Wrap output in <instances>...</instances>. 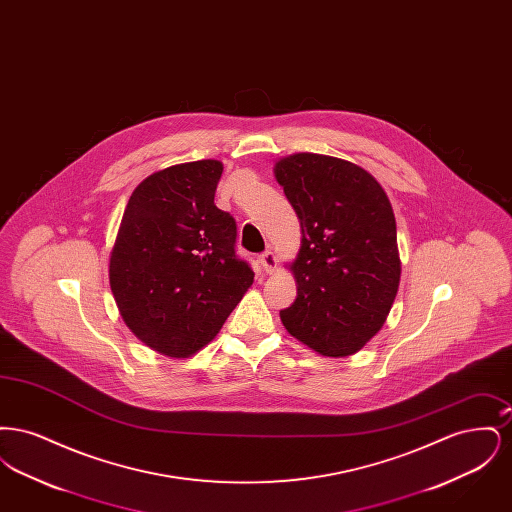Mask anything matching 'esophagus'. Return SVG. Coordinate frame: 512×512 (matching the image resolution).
Masks as SVG:
<instances>
[{"label":"esophagus","mask_w":512,"mask_h":512,"mask_svg":"<svg viewBox=\"0 0 512 512\" xmlns=\"http://www.w3.org/2000/svg\"><path fill=\"white\" fill-rule=\"evenodd\" d=\"M259 263H261V267L263 270L267 272V274H272L276 267H278V259H276V255L268 249L265 253H261V257H259Z\"/></svg>","instance_id":"34e87169"}]
</instances>
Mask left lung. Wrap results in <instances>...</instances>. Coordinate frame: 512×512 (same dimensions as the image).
<instances>
[{
	"label": "left lung",
	"instance_id": "left-lung-1",
	"mask_svg": "<svg viewBox=\"0 0 512 512\" xmlns=\"http://www.w3.org/2000/svg\"><path fill=\"white\" fill-rule=\"evenodd\" d=\"M274 176L301 224L297 297L282 324L324 357L353 355L380 332L399 288L390 199L370 172L318 153L280 159Z\"/></svg>",
	"mask_w": 512,
	"mask_h": 512
}]
</instances>
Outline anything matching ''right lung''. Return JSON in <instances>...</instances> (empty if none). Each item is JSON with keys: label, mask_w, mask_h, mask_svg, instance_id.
Listing matches in <instances>:
<instances>
[{"label": "right lung", "mask_w": 512, "mask_h": 512, "mask_svg": "<svg viewBox=\"0 0 512 512\" xmlns=\"http://www.w3.org/2000/svg\"><path fill=\"white\" fill-rule=\"evenodd\" d=\"M222 163L153 172L132 192L109 259L126 326L147 347L184 359L219 334L253 284L236 255V220L215 205Z\"/></svg>", "instance_id": "1"}]
</instances>
